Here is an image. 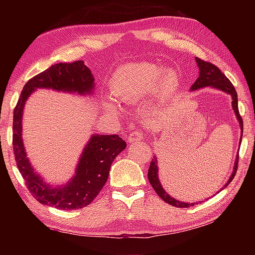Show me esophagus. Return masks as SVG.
Masks as SVG:
<instances>
[{
	"mask_svg": "<svg viewBox=\"0 0 255 255\" xmlns=\"http://www.w3.org/2000/svg\"><path fill=\"white\" fill-rule=\"evenodd\" d=\"M143 138H144V135H143V132H141V131H139V130L131 131L128 135V143H135V141L141 140Z\"/></svg>",
	"mask_w": 255,
	"mask_h": 255,
	"instance_id": "esophagus-1",
	"label": "esophagus"
}]
</instances>
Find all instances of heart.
<instances>
[{"instance_id": "1", "label": "heart", "mask_w": 255, "mask_h": 255, "mask_svg": "<svg viewBox=\"0 0 255 255\" xmlns=\"http://www.w3.org/2000/svg\"><path fill=\"white\" fill-rule=\"evenodd\" d=\"M179 75L173 70L163 71L150 63L127 64L112 77V92L125 103H137L153 91L159 99L173 93L179 86Z\"/></svg>"}]
</instances>
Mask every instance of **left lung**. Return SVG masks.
<instances>
[{
	"instance_id": "1",
	"label": "left lung",
	"mask_w": 255,
	"mask_h": 255,
	"mask_svg": "<svg viewBox=\"0 0 255 255\" xmlns=\"http://www.w3.org/2000/svg\"><path fill=\"white\" fill-rule=\"evenodd\" d=\"M196 62L199 66V71L200 74L199 77H198L197 81L193 83L191 86V90H198L200 88H205V86H213V88L219 89L222 91L226 92L232 96V100H233V109H234L236 117L239 119L240 125H241V129H242V136H243V119H242L240 111H239V103H237V93L235 91L234 85L232 84V82L227 79L225 74H223L222 71L219 68L211 64L209 62H206V60H202L200 58H196ZM242 138V137H241ZM157 161L156 157H153L152 161H150V165L148 169V181L150 185H152L153 189L155 190V192L157 193L158 197L163 199L165 202H167L169 205H172L174 207H179V208H188V207L193 206V204H187V202H181L179 200H175L174 198H172L171 196L167 195V193L164 191L161 183H159L158 176H157ZM237 166H239V154H237V158L235 161V165H234V171L231 175L228 182L225 184V187H227L228 184L231 183V181L234 178L237 171ZM224 187V188H225Z\"/></svg>"
}]
</instances>
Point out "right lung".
Here are the masks:
<instances>
[{"label":"right lung","instance_id":"add662e5","mask_svg":"<svg viewBox=\"0 0 255 255\" xmlns=\"http://www.w3.org/2000/svg\"><path fill=\"white\" fill-rule=\"evenodd\" d=\"M94 80L83 60L58 63L39 73L25 83L13 111V146L16 166L34 199L42 205L62 210L80 209L91 204L106 184L111 164L126 148V141L119 135H94L83 150L76 174L63 188H51L42 182L30 165L22 143L21 119L24 102L37 88H50L79 94L92 91Z\"/></svg>","mask_w":255,"mask_h":255}]
</instances>
